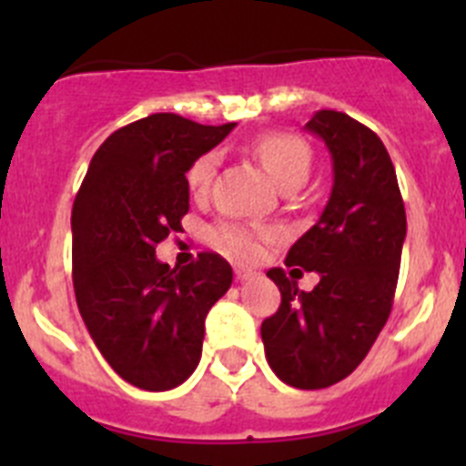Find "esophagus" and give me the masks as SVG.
<instances>
[{
	"mask_svg": "<svg viewBox=\"0 0 466 466\" xmlns=\"http://www.w3.org/2000/svg\"><path fill=\"white\" fill-rule=\"evenodd\" d=\"M236 278L240 279V282H247V279L257 278V273H254V270H249V268H242V266H238V268H236Z\"/></svg>",
	"mask_w": 466,
	"mask_h": 466,
	"instance_id": "obj_1",
	"label": "esophagus"
}]
</instances>
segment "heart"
Instances as JSON below:
<instances>
[{
    "mask_svg": "<svg viewBox=\"0 0 466 466\" xmlns=\"http://www.w3.org/2000/svg\"><path fill=\"white\" fill-rule=\"evenodd\" d=\"M252 149L279 188L289 191L306 182L308 170H310V147L299 135L268 133L258 137ZM217 166H219L217 151H208L193 160L187 172V184L193 196H205L209 191ZM209 238L230 257L254 258L270 240V230L261 226L240 224V221H221L209 230Z\"/></svg>",
    "mask_w": 466,
    "mask_h": 466,
    "instance_id": "1",
    "label": "heart"
}]
</instances>
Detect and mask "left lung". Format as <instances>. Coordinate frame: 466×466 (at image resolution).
Listing matches in <instances>:
<instances>
[{
    "label": "left lung",
    "mask_w": 466,
    "mask_h": 466,
    "mask_svg": "<svg viewBox=\"0 0 466 466\" xmlns=\"http://www.w3.org/2000/svg\"><path fill=\"white\" fill-rule=\"evenodd\" d=\"M333 163L322 217L287 254V266L319 273L312 291L270 268L282 303L261 324L266 360L282 382L322 390L361 364L392 310L406 209L392 158L371 127L322 109L306 123Z\"/></svg>",
    "instance_id": "left-lung-1"
}]
</instances>
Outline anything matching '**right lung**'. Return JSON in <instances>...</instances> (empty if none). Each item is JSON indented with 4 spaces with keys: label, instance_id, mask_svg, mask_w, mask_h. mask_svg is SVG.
<instances>
[{
    "label": "right lung",
    "instance_id": "1",
    "mask_svg": "<svg viewBox=\"0 0 466 466\" xmlns=\"http://www.w3.org/2000/svg\"><path fill=\"white\" fill-rule=\"evenodd\" d=\"M236 123L200 126L151 114L118 127L95 151L72 208V278L90 339L130 385L166 392L196 371L209 308L233 270L214 252L184 268L156 258L182 230L187 172Z\"/></svg>",
    "mask_w": 466,
    "mask_h": 466
}]
</instances>
